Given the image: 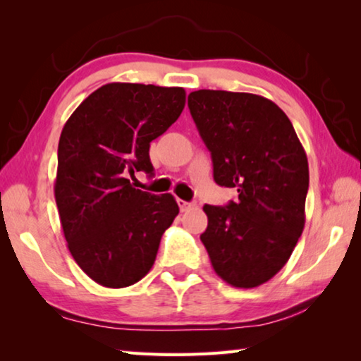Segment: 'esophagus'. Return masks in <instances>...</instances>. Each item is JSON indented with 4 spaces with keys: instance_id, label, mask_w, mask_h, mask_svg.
Returning <instances> with one entry per match:
<instances>
[{
    "instance_id": "obj_1",
    "label": "esophagus",
    "mask_w": 361,
    "mask_h": 361,
    "mask_svg": "<svg viewBox=\"0 0 361 361\" xmlns=\"http://www.w3.org/2000/svg\"><path fill=\"white\" fill-rule=\"evenodd\" d=\"M178 205H180L181 212H186V210H189V209H192V207L195 205V202H186V200L178 199Z\"/></svg>"
}]
</instances>
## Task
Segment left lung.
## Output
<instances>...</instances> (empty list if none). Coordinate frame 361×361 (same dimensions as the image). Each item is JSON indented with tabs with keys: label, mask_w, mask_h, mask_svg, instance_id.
I'll return each instance as SVG.
<instances>
[{
	"label": "left lung",
	"mask_w": 361,
	"mask_h": 361,
	"mask_svg": "<svg viewBox=\"0 0 361 361\" xmlns=\"http://www.w3.org/2000/svg\"><path fill=\"white\" fill-rule=\"evenodd\" d=\"M188 106L212 152L213 178L239 192L226 207L204 205L200 240L226 283L255 288L286 264L302 234L307 156L288 116L264 97L202 89Z\"/></svg>",
	"instance_id": "1"
}]
</instances>
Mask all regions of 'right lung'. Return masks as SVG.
<instances>
[{"label": "right lung", "mask_w": 361, "mask_h": 361, "mask_svg": "<svg viewBox=\"0 0 361 361\" xmlns=\"http://www.w3.org/2000/svg\"><path fill=\"white\" fill-rule=\"evenodd\" d=\"M183 87L109 82L79 105L59 140L54 194L68 250L106 288H124L151 271L178 204L132 186L152 175L149 143L180 118Z\"/></svg>", "instance_id": "1"}]
</instances>
